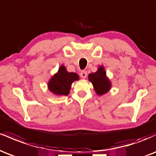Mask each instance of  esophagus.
<instances>
[{"instance_id":"obj_1","label":"esophagus","mask_w":156,"mask_h":156,"mask_svg":"<svg viewBox=\"0 0 156 156\" xmlns=\"http://www.w3.org/2000/svg\"><path fill=\"white\" fill-rule=\"evenodd\" d=\"M80 76H81L83 78H87V71H86V70H83L81 73H80Z\"/></svg>"}]
</instances>
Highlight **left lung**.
Listing matches in <instances>:
<instances>
[{"label": "left lung", "instance_id": "obj_1", "mask_svg": "<svg viewBox=\"0 0 156 156\" xmlns=\"http://www.w3.org/2000/svg\"><path fill=\"white\" fill-rule=\"evenodd\" d=\"M89 80L92 82L94 90L99 95L104 94L111 88V83L106 78V73L103 67H100L96 73L89 74Z\"/></svg>", "mask_w": 156, "mask_h": 156}]
</instances>
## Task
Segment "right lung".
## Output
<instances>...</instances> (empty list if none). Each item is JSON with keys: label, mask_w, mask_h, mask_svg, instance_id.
I'll list each match as a JSON object with an SVG mask.
<instances>
[{"label": "right lung", "mask_w": 156, "mask_h": 156, "mask_svg": "<svg viewBox=\"0 0 156 156\" xmlns=\"http://www.w3.org/2000/svg\"><path fill=\"white\" fill-rule=\"evenodd\" d=\"M79 79L75 73H68L64 66H61L58 73L53 76L48 83V87L52 92L57 95L67 96L70 91L71 84Z\"/></svg>", "instance_id": "obj_1"}]
</instances>
